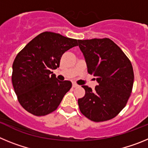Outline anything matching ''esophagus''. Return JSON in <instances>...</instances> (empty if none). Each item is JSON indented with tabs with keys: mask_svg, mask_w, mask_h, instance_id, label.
<instances>
[{
	"mask_svg": "<svg viewBox=\"0 0 148 148\" xmlns=\"http://www.w3.org/2000/svg\"><path fill=\"white\" fill-rule=\"evenodd\" d=\"M78 85L77 84H75V83H73V88H75V87H78Z\"/></svg>",
	"mask_w": 148,
	"mask_h": 148,
	"instance_id": "esophagus-1",
	"label": "esophagus"
}]
</instances>
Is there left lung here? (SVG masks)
Returning <instances> with one entry per match:
<instances>
[{
    "instance_id": "1",
    "label": "left lung",
    "mask_w": 148,
    "mask_h": 148,
    "mask_svg": "<svg viewBox=\"0 0 148 148\" xmlns=\"http://www.w3.org/2000/svg\"><path fill=\"white\" fill-rule=\"evenodd\" d=\"M89 74L99 85L82 86L85 95L78 100L81 113L95 122L116 117L126 106L133 89L132 64L121 48L109 38L78 40Z\"/></svg>"
}]
</instances>
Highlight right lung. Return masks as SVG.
<instances>
[{"label":"right lung","mask_w":148,"mask_h":148,"mask_svg":"<svg viewBox=\"0 0 148 148\" xmlns=\"http://www.w3.org/2000/svg\"><path fill=\"white\" fill-rule=\"evenodd\" d=\"M78 41L44 32L18 53L12 64V82L18 101L27 112L42 116L58 108L72 83L58 81L52 70L59 67L62 55L78 46Z\"/></svg>","instance_id":"1"}]
</instances>
